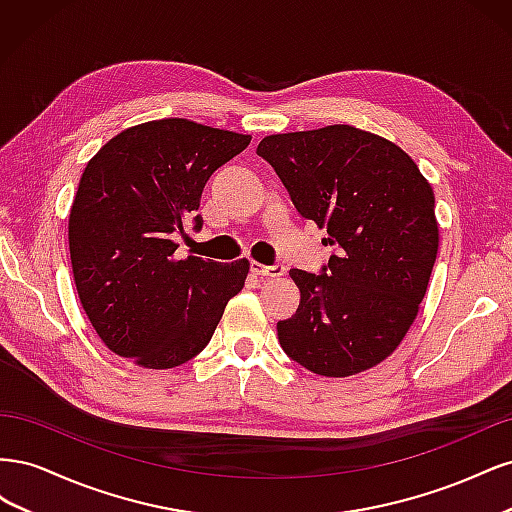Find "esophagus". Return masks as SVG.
<instances>
[{
  "instance_id": "obj_1",
  "label": "esophagus",
  "mask_w": 512,
  "mask_h": 512,
  "mask_svg": "<svg viewBox=\"0 0 512 512\" xmlns=\"http://www.w3.org/2000/svg\"><path fill=\"white\" fill-rule=\"evenodd\" d=\"M250 269H252V273H256V275H265V277H282L284 275V267L282 265H260V262H252L250 265Z\"/></svg>"
}]
</instances>
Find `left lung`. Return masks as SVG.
<instances>
[{
    "label": "left lung",
    "mask_w": 512,
    "mask_h": 512,
    "mask_svg": "<svg viewBox=\"0 0 512 512\" xmlns=\"http://www.w3.org/2000/svg\"><path fill=\"white\" fill-rule=\"evenodd\" d=\"M256 153L337 245L322 273L290 271L301 303L277 322L284 352L329 378L382 363L412 327L438 256L431 185L404 149L342 123L271 134Z\"/></svg>",
    "instance_id": "obj_1"
}]
</instances>
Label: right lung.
I'll return each mask as SVG.
<instances>
[{
	"mask_svg": "<svg viewBox=\"0 0 512 512\" xmlns=\"http://www.w3.org/2000/svg\"><path fill=\"white\" fill-rule=\"evenodd\" d=\"M252 136L188 119L147 121L111 138L83 170L70 209L74 284L115 354L170 369L203 350L250 262L179 260L175 235L196 215L205 183Z\"/></svg>",
	"mask_w": 512,
	"mask_h": 512,
	"instance_id": "add662e5",
	"label": "right lung"
}]
</instances>
